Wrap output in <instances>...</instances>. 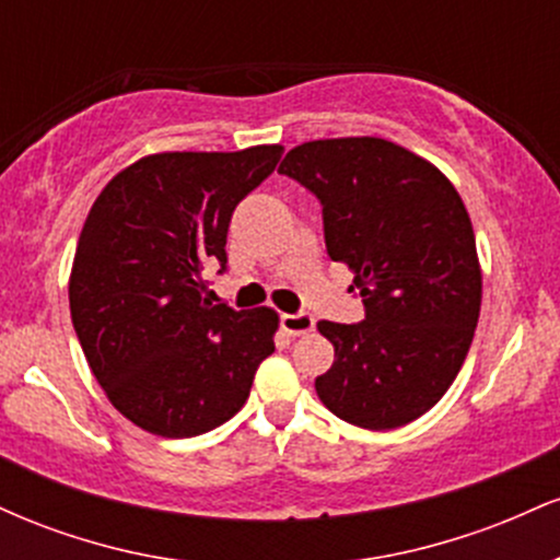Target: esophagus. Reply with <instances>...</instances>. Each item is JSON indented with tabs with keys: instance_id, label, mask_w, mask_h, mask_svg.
Returning a JSON list of instances; mask_svg holds the SVG:
<instances>
[{
	"instance_id": "1",
	"label": "esophagus",
	"mask_w": 560,
	"mask_h": 560,
	"mask_svg": "<svg viewBox=\"0 0 560 560\" xmlns=\"http://www.w3.org/2000/svg\"><path fill=\"white\" fill-rule=\"evenodd\" d=\"M281 329H284L289 337H302V334H311L316 329V318L311 313H284L281 316Z\"/></svg>"
}]
</instances>
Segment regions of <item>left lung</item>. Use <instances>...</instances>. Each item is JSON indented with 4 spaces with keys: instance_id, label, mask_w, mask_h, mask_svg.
Instances as JSON below:
<instances>
[{
    "instance_id": "8db88e82",
    "label": "left lung",
    "mask_w": 560,
    "mask_h": 560,
    "mask_svg": "<svg viewBox=\"0 0 560 560\" xmlns=\"http://www.w3.org/2000/svg\"><path fill=\"white\" fill-rule=\"evenodd\" d=\"M279 173L320 199L329 258L355 273L365 305L361 324L318 320L334 345L320 402L371 432L416 421L455 382L479 320L464 199L436 165L378 137L305 141Z\"/></svg>"
}]
</instances>
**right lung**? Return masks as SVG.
Instances as JSON below:
<instances>
[{
  "label": "right lung",
  "mask_w": 560,
  "mask_h": 560,
  "mask_svg": "<svg viewBox=\"0 0 560 560\" xmlns=\"http://www.w3.org/2000/svg\"><path fill=\"white\" fill-rule=\"evenodd\" d=\"M281 152L147 155L107 182L83 221L70 318L107 400L144 432L182 440L226 423L273 352L279 313L213 305L202 271L226 268L231 213Z\"/></svg>",
  "instance_id": "add662e5"
}]
</instances>
